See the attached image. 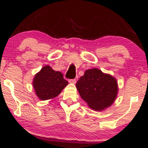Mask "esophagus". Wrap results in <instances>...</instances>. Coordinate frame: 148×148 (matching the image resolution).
Listing matches in <instances>:
<instances>
[{
    "instance_id": "34e87169",
    "label": "esophagus",
    "mask_w": 148,
    "mask_h": 148,
    "mask_svg": "<svg viewBox=\"0 0 148 148\" xmlns=\"http://www.w3.org/2000/svg\"><path fill=\"white\" fill-rule=\"evenodd\" d=\"M76 82V80L74 79H70L69 80V83H70V84H75Z\"/></svg>"
}]
</instances>
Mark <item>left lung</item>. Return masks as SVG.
I'll use <instances>...</instances> for the list:
<instances>
[{
	"mask_svg": "<svg viewBox=\"0 0 148 148\" xmlns=\"http://www.w3.org/2000/svg\"><path fill=\"white\" fill-rule=\"evenodd\" d=\"M76 87L88 106L97 111L111 106L118 93L116 79L98 68L87 69L77 81Z\"/></svg>",
	"mask_w": 148,
	"mask_h": 148,
	"instance_id": "8db88e82",
	"label": "left lung"
}]
</instances>
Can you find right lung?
<instances>
[{
	"label": "right lung",
	"mask_w": 148,
	"mask_h": 148,
	"mask_svg": "<svg viewBox=\"0 0 148 148\" xmlns=\"http://www.w3.org/2000/svg\"><path fill=\"white\" fill-rule=\"evenodd\" d=\"M67 85L62 73L53 70L49 65L44 66L33 81L35 94L42 101L56 97Z\"/></svg>",
	"instance_id": "right-lung-1"
}]
</instances>
